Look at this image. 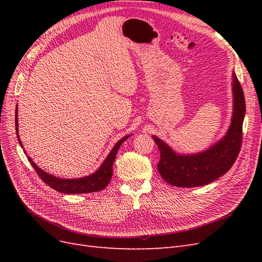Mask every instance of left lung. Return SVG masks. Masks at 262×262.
<instances>
[{
    "instance_id": "8db88e82",
    "label": "left lung",
    "mask_w": 262,
    "mask_h": 262,
    "mask_svg": "<svg viewBox=\"0 0 262 262\" xmlns=\"http://www.w3.org/2000/svg\"><path fill=\"white\" fill-rule=\"evenodd\" d=\"M233 93L234 112L231 128L224 139L205 152L189 156L178 155L162 140L153 137L161 153V160L157 164L158 172L168 184L185 188L204 186L231 169L241 152L246 112L244 92L235 74Z\"/></svg>"
}]
</instances>
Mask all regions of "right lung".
Here are the masks:
<instances>
[{
	"label": "right lung",
	"instance_id": "1",
	"mask_svg": "<svg viewBox=\"0 0 262 262\" xmlns=\"http://www.w3.org/2000/svg\"><path fill=\"white\" fill-rule=\"evenodd\" d=\"M15 128H16V134H17L19 144H20V146H23L21 142L19 140V136H18L17 108H16V112H15ZM128 138H129V136L124 137L123 139H121L118 142V143L115 145V147L112 149V152H110L109 155L106 157L105 162L102 163V165L100 166L99 169L96 172H94L91 176H87V177L80 178V179L57 178V177L49 175V173H47L46 171L41 170L39 167H37V165L33 161H31L29 157H28V161L30 162L31 165H33L34 169L38 173V176L40 177V179L45 182V184H47L52 189H54L55 191H59L61 193H67V194L97 192L108 186L109 181H110V179H112V176H113V165L116 160V155H117L118 149Z\"/></svg>",
	"mask_w": 262,
	"mask_h": 262
}]
</instances>
